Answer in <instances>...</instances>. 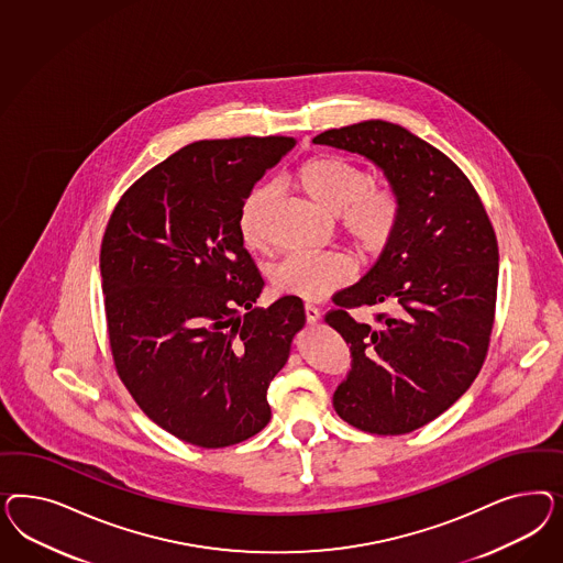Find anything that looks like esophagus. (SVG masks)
I'll use <instances>...</instances> for the list:
<instances>
[{
    "mask_svg": "<svg viewBox=\"0 0 563 563\" xmlns=\"http://www.w3.org/2000/svg\"><path fill=\"white\" fill-rule=\"evenodd\" d=\"M307 324H318L322 318V311L316 306H306Z\"/></svg>",
    "mask_w": 563,
    "mask_h": 563,
    "instance_id": "1",
    "label": "esophagus"
}]
</instances>
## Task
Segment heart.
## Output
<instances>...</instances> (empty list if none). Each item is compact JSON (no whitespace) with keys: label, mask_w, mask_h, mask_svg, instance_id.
Masks as SVG:
<instances>
[{"label":"heart","mask_w":563,"mask_h":563,"mask_svg":"<svg viewBox=\"0 0 563 563\" xmlns=\"http://www.w3.org/2000/svg\"><path fill=\"white\" fill-rule=\"evenodd\" d=\"M295 184L311 202L336 214L342 235L358 256L379 257L398 238L405 206L390 186L372 184L367 170L336 154H313L295 169ZM273 200V186L250 191L239 210V233L250 247L264 243V221ZM355 274L351 257L342 252L289 254L273 271L276 289L307 301L322 299L346 285Z\"/></svg>","instance_id":"1"}]
</instances>
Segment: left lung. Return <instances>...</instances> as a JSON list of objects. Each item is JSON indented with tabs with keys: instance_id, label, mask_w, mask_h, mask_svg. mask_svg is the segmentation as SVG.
I'll use <instances>...</instances> for the list:
<instances>
[{
	"instance_id": "1",
	"label": "left lung",
	"mask_w": 563,
	"mask_h": 563,
	"mask_svg": "<svg viewBox=\"0 0 563 563\" xmlns=\"http://www.w3.org/2000/svg\"><path fill=\"white\" fill-rule=\"evenodd\" d=\"M363 154L405 206L390 250L325 313L353 367L334 393L342 421L402 435L450 409L475 382L492 341L499 252L494 224L461 167L402 125L361 121L313 137ZM393 302L396 314L357 323L350 309Z\"/></svg>"
}]
</instances>
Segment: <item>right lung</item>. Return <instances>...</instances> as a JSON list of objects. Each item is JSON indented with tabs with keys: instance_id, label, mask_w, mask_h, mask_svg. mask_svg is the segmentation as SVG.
<instances>
[{
	"instance_id": "right-lung-1",
	"label": "right lung",
	"mask_w": 563,
	"mask_h": 563,
	"mask_svg": "<svg viewBox=\"0 0 563 563\" xmlns=\"http://www.w3.org/2000/svg\"><path fill=\"white\" fill-rule=\"evenodd\" d=\"M292 146L289 136L188 144L132 184L107 222L101 276L115 372L181 442L227 448L271 421L266 393L306 309L295 295L252 307L264 280L239 210Z\"/></svg>"
}]
</instances>
